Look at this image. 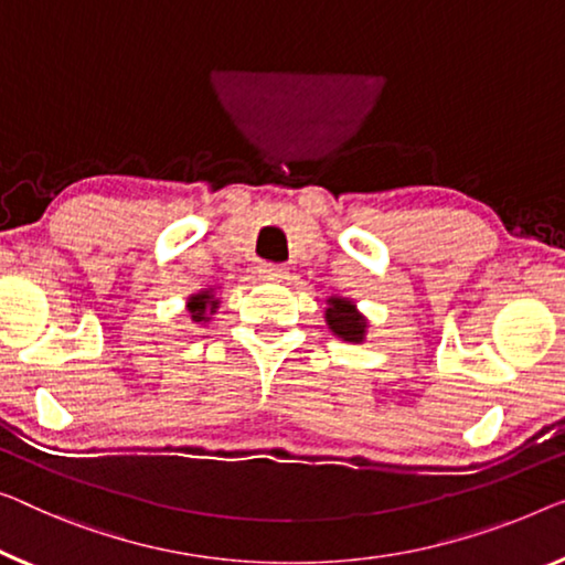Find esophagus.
I'll list each match as a JSON object with an SVG mask.
<instances>
[{
  "instance_id": "esophagus-1",
  "label": "esophagus",
  "mask_w": 565,
  "mask_h": 565,
  "mask_svg": "<svg viewBox=\"0 0 565 565\" xmlns=\"http://www.w3.org/2000/svg\"><path fill=\"white\" fill-rule=\"evenodd\" d=\"M258 276L266 281H279L286 279V266L284 264H271V260H264L258 264Z\"/></svg>"
}]
</instances>
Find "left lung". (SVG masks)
Returning <instances> with one entry per match:
<instances>
[{
    "instance_id": "8db88e82",
    "label": "left lung",
    "mask_w": 565,
    "mask_h": 565,
    "mask_svg": "<svg viewBox=\"0 0 565 565\" xmlns=\"http://www.w3.org/2000/svg\"><path fill=\"white\" fill-rule=\"evenodd\" d=\"M327 324L334 334H340L348 342H360L365 334V319L358 315L355 307L344 299H330L327 309Z\"/></svg>"
}]
</instances>
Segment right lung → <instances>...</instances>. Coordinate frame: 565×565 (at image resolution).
Wrapping results in <instances>:
<instances>
[{"mask_svg":"<svg viewBox=\"0 0 565 565\" xmlns=\"http://www.w3.org/2000/svg\"><path fill=\"white\" fill-rule=\"evenodd\" d=\"M215 305H217V301H213V297H210V291H202V294H198V297H192V299L188 301L190 315H192V322H202V319H207L205 311H207V309L213 311Z\"/></svg>","mask_w":565,"mask_h":565,"instance_id":"1","label":"right lung"}]
</instances>
